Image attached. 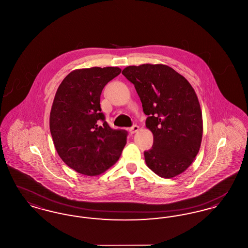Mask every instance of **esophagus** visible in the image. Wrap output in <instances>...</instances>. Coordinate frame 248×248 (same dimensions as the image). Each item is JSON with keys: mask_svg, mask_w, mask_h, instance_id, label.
Returning <instances> with one entry per match:
<instances>
[{"mask_svg": "<svg viewBox=\"0 0 248 248\" xmlns=\"http://www.w3.org/2000/svg\"><path fill=\"white\" fill-rule=\"evenodd\" d=\"M140 130V127L138 126V125H133L131 128L129 129L130 134H135V133H137L138 131Z\"/></svg>", "mask_w": 248, "mask_h": 248, "instance_id": "esophagus-1", "label": "esophagus"}]
</instances>
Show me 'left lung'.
Returning <instances> with one entry per match:
<instances>
[{
  "label": "left lung",
  "mask_w": 248,
  "mask_h": 248,
  "mask_svg": "<svg viewBox=\"0 0 248 248\" xmlns=\"http://www.w3.org/2000/svg\"><path fill=\"white\" fill-rule=\"evenodd\" d=\"M122 73L135 85L154 134V145L144 153L156 175L172 178L183 173L199 153L202 117L194 89L185 77L164 64L128 66Z\"/></svg>",
  "instance_id": "1"
}]
</instances>
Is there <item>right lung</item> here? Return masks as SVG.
<instances>
[{"mask_svg":"<svg viewBox=\"0 0 248 248\" xmlns=\"http://www.w3.org/2000/svg\"><path fill=\"white\" fill-rule=\"evenodd\" d=\"M121 71L118 67L78 69L57 90L50 132L59 157L80 174L94 177L104 173L118 161L126 144V131L110 128L100 108L104 86Z\"/></svg>","mask_w":248,"mask_h":248,"instance_id":"right-lung-1","label":"right lung"}]
</instances>
